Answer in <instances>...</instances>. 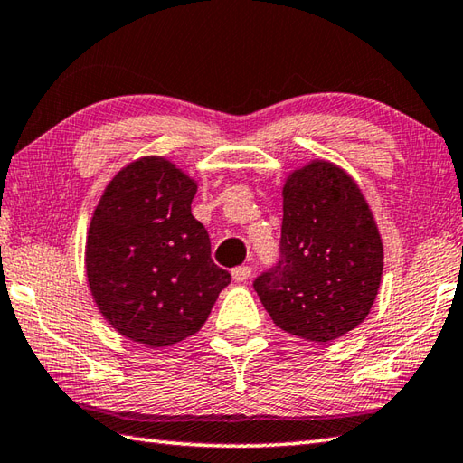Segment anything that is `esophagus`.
<instances>
[{
	"instance_id": "1",
	"label": "esophagus",
	"mask_w": 463,
	"mask_h": 463,
	"mask_svg": "<svg viewBox=\"0 0 463 463\" xmlns=\"http://www.w3.org/2000/svg\"><path fill=\"white\" fill-rule=\"evenodd\" d=\"M231 274H232L234 282H247L250 279L252 269L250 267H237V269H232Z\"/></svg>"
}]
</instances>
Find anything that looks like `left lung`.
Returning a JSON list of instances; mask_svg holds the SVG:
<instances>
[{
	"label": "left lung",
	"instance_id": "left-lung-1",
	"mask_svg": "<svg viewBox=\"0 0 463 463\" xmlns=\"http://www.w3.org/2000/svg\"><path fill=\"white\" fill-rule=\"evenodd\" d=\"M282 259L254 282L284 332L328 344L366 320L378 297L383 244L358 183L312 159L282 184Z\"/></svg>",
	"mask_w": 463,
	"mask_h": 463
}]
</instances>
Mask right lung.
I'll use <instances>...</instances> for the list:
<instances>
[{
    "instance_id": "1",
    "label": "right lung",
    "mask_w": 463,
    "mask_h": 463,
    "mask_svg": "<svg viewBox=\"0 0 463 463\" xmlns=\"http://www.w3.org/2000/svg\"><path fill=\"white\" fill-rule=\"evenodd\" d=\"M196 189L199 183L166 156H139L107 183L87 229L93 302L111 328L146 348L199 332L231 284L191 213Z\"/></svg>"
}]
</instances>
